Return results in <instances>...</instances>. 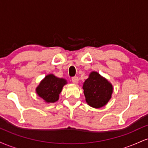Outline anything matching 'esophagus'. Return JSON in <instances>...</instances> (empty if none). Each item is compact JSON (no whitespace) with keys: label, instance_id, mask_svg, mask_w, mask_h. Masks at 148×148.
I'll return each instance as SVG.
<instances>
[{"label":"esophagus","instance_id":"esophagus-1","mask_svg":"<svg viewBox=\"0 0 148 148\" xmlns=\"http://www.w3.org/2000/svg\"><path fill=\"white\" fill-rule=\"evenodd\" d=\"M72 81L74 84H77L79 82V77L78 76H74L72 78Z\"/></svg>","mask_w":148,"mask_h":148}]
</instances>
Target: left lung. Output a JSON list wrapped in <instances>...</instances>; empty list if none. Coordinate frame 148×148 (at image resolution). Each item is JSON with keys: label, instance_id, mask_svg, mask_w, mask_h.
I'll return each instance as SVG.
<instances>
[{"label": "left lung", "instance_id": "1", "mask_svg": "<svg viewBox=\"0 0 148 148\" xmlns=\"http://www.w3.org/2000/svg\"><path fill=\"white\" fill-rule=\"evenodd\" d=\"M84 92L88 105L100 108L106 105L111 99L113 86L108 81L96 72H92L85 81Z\"/></svg>", "mask_w": 148, "mask_h": 148}]
</instances>
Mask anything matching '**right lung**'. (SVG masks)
I'll return each instance as SVG.
<instances>
[{
	"mask_svg": "<svg viewBox=\"0 0 148 148\" xmlns=\"http://www.w3.org/2000/svg\"><path fill=\"white\" fill-rule=\"evenodd\" d=\"M66 84V80L49 74L41 81L37 88L36 92L45 101L53 103L58 101L62 88Z\"/></svg>",
	"mask_w": 148,
	"mask_h": 148,
	"instance_id": "obj_1",
	"label": "right lung"
}]
</instances>
